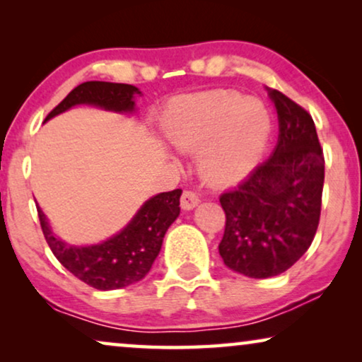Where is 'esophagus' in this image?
<instances>
[{
	"label": "esophagus",
	"mask_w": 362,
	"mask_h": 362,
	"mask_svg": "<svg viewBox=\"0 0 362 362\" xmlns=\"http://www.w3.org/2000/svg\"><path fill=\"white\" fill-rule=\"evenodd\" d=\"M199 196L196 194L194 191H185L182 192L181 196V207L182 209H192V207H196L197 204H199Z\"/></svg>",
	"instance_id": "esophagus-1"
}]
</instances>
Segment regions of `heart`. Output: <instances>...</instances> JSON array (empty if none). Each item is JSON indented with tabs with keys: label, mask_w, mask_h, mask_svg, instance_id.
Listing matches in <instances>:
<instances>
[{
	"label": "heart",
	"mask_w": 362,
	"mask_h": 362,
	"mask_svg": "<svg viewBox=\"0 0 362 362\" xmlns=\"http://www.w3.org/2000/svg\"><path fill=\"white\" fill-rule=\"evenodd\" d=\"M177 148L199 150L201 170L214 182L244 177L264 151L272 120L265 103L232 90H212L177 102L165 123Z\"/></svg>",
	"instance_id": "b5f03b06"
}]
</instances>
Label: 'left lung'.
<instances>
[{"label": "left lung", "mask_w": 362, "mask_h": 362, "mask_svg": "<svg viewBox=\"0 0 362 362\" xmlns=\"http://www.w3.org/2000/svg\"><path fill=\"white\" fill-rule=\"evenodd\" d=\"M275 151L234 189L221 194L226 212L219 254L230 270L269 279L284 274L310 249L320 224L323 148L308 112L275 88Z\"/></svg>", "instance_id": "left-lung-1"}]
</instances>
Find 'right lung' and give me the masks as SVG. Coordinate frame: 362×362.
<instances>
[{
    "instance_id": "add662e5",
    "label": "right lung",
    "mask_w": 362,
    "mask_h": 362,
    "mask_svg": "<svg viewBox=\"0 0 362 362\" xmlns=\"http://www.w3.org/2000/svg\"><path fill=\"white\" fill-rule=\"evenodd\" d=\"M135 93H140V90L128 83L83 82L52 108L46 120L77 103H90L115 112H132L135 107ZM181 192V189H173L151 197L120 234L102 244L88 247L64 244L54 237L39 206L37 216L49 249L74 276L92 288L117 290L140 281L150 272L153 262L160 254L168 227L180 216Z\"/></svg>"
}]
</instances>
